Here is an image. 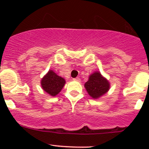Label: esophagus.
Here are the masks:
<instances>
[{
    "mask_svg": "<svg viewBox=\"0 0 149 149\" xmlns=\"http://www.w3.org/2000/svg\"><path fill=\"white\" fill-rule=\"evenodd\" d=\"M73 81H80L81 79H80V78H79V77L75 78V79H73Z\"/></svg>",
    "mask_w": 149,
    "mask_h": 149,
    "instance_id": "obj_1",
    "label": "esophagus"
}]
</instances>
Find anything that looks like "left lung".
<instances>
[{"mask_svg": "<svg viewBox=\"0 0 149 149\" xmlns=\"http://www.w3.org/2000/svg\"><path fill=\"white\" fill-rule=\"evenodd\" d=\"M84 86L92 98L97 99L107 93L109 88V84L100 73L95 72L90 76Z\"/></svg>", "mask_w": 149, "mask_h": 149, "instance_id": "obj_1", "label": "left lung"}]
</instances>
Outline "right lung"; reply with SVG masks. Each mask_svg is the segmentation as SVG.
<instances>
[{
  "instance_id": "1",
  "label": "right lung",
  "mask_w": 149,
  "mask_h": 149,
  "mask_svg": "<svg viewBox=\"0 0 149 149\" xmlns=\"http://www.w3.org/2000/svg\"><path fill=\"white\" fill-rule=\"evenodd\" d=\"M65 84V79L58 76L52 70H49L41 81V86L44 91L53 97L61 91Z\"/></svg>"
}]
</instances>
